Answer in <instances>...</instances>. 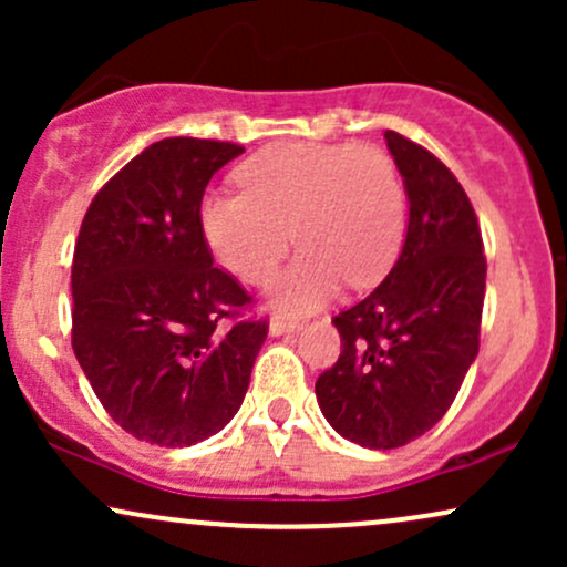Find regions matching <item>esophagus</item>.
<instances>
[{
  "mask_svg": "<svg viewBox=\"0 0 567 567\" xmlns=\"http://www.w3.org/2000/svg\"><path fill=\"white\" fill-rule=\"evenodd\" d=\"M301 328V322L296 320H282V317H275L269 324V333L271 336H285V333H292V330Z\"/></svg>",
  "mask_w": 567,
  "mask_h": 567,
  "instance_id": "1",
  "label": "esophagus"
}]
</instances>
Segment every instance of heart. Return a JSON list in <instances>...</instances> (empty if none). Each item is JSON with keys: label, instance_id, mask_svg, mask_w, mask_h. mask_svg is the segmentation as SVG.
I'll return each instance as SVG.
<instances>
[{"label": "heart", "instance_id": "heart-1", "mask_svg": "<svg viewBox=\"0 0 567 567\" xmlns=\"http://www.w3.org/2000/svg\"><path fill=\"white\" fill-rule=\"evenodd\" d=\"M239 194H207L202 231L234 277L264 285L292 243L296 264L277 279V309L306 311L347 279L370 288L405 239V188L394 159L357 143H282L237 173Z\"/></svg>", "mask_w": 567, "mask_h": 567}]
</instances>
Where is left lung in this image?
I'll return each mask as SVG.
<instances>
[{
    "label": "left lung",
    "mask_w": 567,
    "mask_h": 567,
    "mask_svg": "<svg viewBox=\"0 0 567 567\" xmlns=\"http://www.w3.org/2000/svg\"><path fill=\"white\" fill-rule=\"evenodd\" d=\"M405 181V245L386 279L336 317L341 357L317 379V402L341 437L392 451L453 405L480 351L483 234L466 192L442 162L386 130Z\"/></svg>",
    "instance_id": "obj_1"
}]
</instances>
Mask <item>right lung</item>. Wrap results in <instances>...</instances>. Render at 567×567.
<instances>
[{
  "label": "right lung",
  "instance_id": "right-lung-1",
  "mask_svg": "<svg viewBox=\"0 0 567 567\" xmlns=\"http://www.w3.org/2000/svg\"><path fill=\"white\" fill-rule=\"evenodd\" d=\"M243 152L152 143L95 194L76 237L71 347L106 413L152 445H197L229 424L269 333L239 317L252 298L213 266L202 231L207 184Z\"/></svg>",
  "mask_w": 567,
  "mask_h": 567
}]
</instances>
